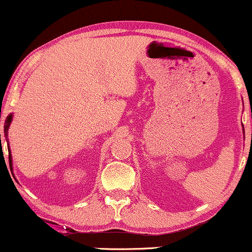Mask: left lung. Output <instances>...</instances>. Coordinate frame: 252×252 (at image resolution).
<instances>
[{
	"instance_id": "8db88e82",
	"label": "left lung",
	"mask_w": 252,
	"mask_h": 252,
	"mask_svg": "<svg viewBox=\"0 0 252 252\" xmlns=\"http://www.w3.org/2000/svg\"><path fill=\"white\" fill-rule=\"evenodd\" d=\"M251 117H252V114H251Z\"/></svg>"
}]
</instances>
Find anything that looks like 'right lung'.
Masks as SVG:
<instances>
[{"instance_id": "obj_1", "label": "right lung", "mask_w": 252, "mask_h": 252, "mask_svg": "<svg viewBox=\"0 0 252 252\" xmlns=\"http://www.w3.org/2000/svg\"><path fill=\"white\" fill-rule=\"evenodd\" d=\"M10 122H11V115L7 117V120H5V124H4V134L7 136V132H8V129H9V126H10ZM0 143H1V134H0ZM11 163V155H10V152H9V164Z\"/></svg>"}]
</instances>
